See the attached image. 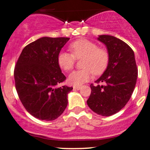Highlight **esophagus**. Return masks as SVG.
Instances as JSON below:
<instances>
[{
	"mask_svg": "<svg viewBox=\"0 0 150 150\" xmlns=\"http://www.w3.org/2000/svg\"><path fill=\"white\" fill-rule=\"evenodd\" d=\"M73 88L75 89H77V90H79V89H80L81 87L80 86H73Z\"/></svg>",
	"mask_w": 150,
	"mask_h": 150,
	"instance_id": "1",
	"label": "esophagus"
}]
</instances>
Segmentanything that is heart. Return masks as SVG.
I'll use <instances>...</instances> for the list:
<instances>
[{
	"mask_svg": "<svg viewBox=\"0 0 150 150\" xmlns=\"http://www.w3.org/2000/svg\"><path fill=\"white\" fill-rule=\"evenodd\" d=\"M72 53L61 51L58 55V64L65 72L71 70L76 60L82 59L81 68L83 69L73 71L69 75L70 85L80 86L89 80L92 73L100 75L107 68L109 55L107 50L99 48L96 43L86 39H80L70 44Z\"/></svg>",
	"mask_w": 150,
	"mask_h": 150,
	"instance_id": "1",
	"label": "heart"
}]
</instances>
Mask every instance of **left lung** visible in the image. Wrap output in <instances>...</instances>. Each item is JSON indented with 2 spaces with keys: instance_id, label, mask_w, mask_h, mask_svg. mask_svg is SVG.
<instances>
[{
  "instance_id": "left-lung-1",
  "label": "left lung",
  "mask_w": 150,
  "mask_h": 150,
  "mask_svg": "<svg viewBox=\"0 0 150 150\" xmlns=\"http://www.w3.org/2000/svg\"><path fill=\"white\" fill-rule=\"evenodd\" d=\"M98 40L107 47L109 61L106 70L95 82L97 85H90L92 91L87 103L94 112L109 116L128 103L138 72L133 51L126 43L110 35H100Z\"/></svg>"
}]
</instances>
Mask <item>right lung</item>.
I'll list each match as a JSON object with an SVG mask.
<instances>
[{
    "label": "right lung",
    "instance_id": "right-lung-1",
    "mask_svg": "<svg viewBox=\"0 0 150 150\" xmlns=\"http://www.w3.org/2000/svg\"><path fill=\"white\" fill-rule=\"evenodd\" d=\"M68 37H42L22 50L14 70L15 88L25 109L39 120H53L68 105L73 87L62 86L66 77L58 64V55Z\"/></svg>",
    "mask_w": 150,
    "mask_h": 150
}]
</instances>
